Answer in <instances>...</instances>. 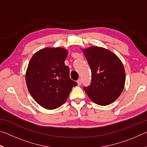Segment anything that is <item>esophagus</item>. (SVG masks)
<instances>
[{
    "mask_svg": "<svg viewBox=\"0 0 147 147\" xmlns=\"http://www.w3.org/2000/svg\"><path fill=\"white\" fill-rule=\"evenodd\" d=\"M77 84H78V86H81V84H82L81 79H78V80H77Z\"/></svg>",
    "mask_w": 147,
    "mask_h": 147,
    "instance_id": "34e87169",
    "label": "esophagus"
}]
</instances>
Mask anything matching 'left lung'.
<instances>
[{
    "label": "left lung",
    "mask_w": 147,
    "mask_h": 147,
    "mask_svg": "<svg viewBox=\"0 0 147 147\" xmlns=\"http://www.w3.org/2000/svg\"><path fill=\"white\" fill-rule=\"evenodd\" d=\"M91 70V82L84 88L89 98L100 106L117 99L123 91L126 76L123 64L112 52L99 47L82 49Z\"/></svg>",
    "instance_id": "left-lung-1"
}]
</instances>
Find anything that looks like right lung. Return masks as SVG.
Instances as JSON below:
<instances>
[{
    "mask_svg": "<svg viewBox=\"0 0 147 147\" xmlns=\"http://www.w3.org/2000/svg\"><path fill=\"white\" fill-rule=\"evenodd\" d=\"M67 54L65 49L47 47L36 52L30 60L26 72L27 88L44 108L60 107L77 85L69 78V68L64 63Z\"/></svg>",
    "mask_w": 147,
    "mask_h": 147,
    "instance_id": "right-lung-1",
    "label": "right lung"
}]
</instances>
